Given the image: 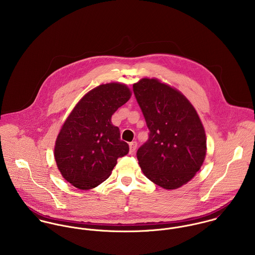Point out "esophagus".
I'll return each mask as SVG.
<instances>
[{
  "label": "esophagus",
  "mask_w": 255,
  "mask_h": 255,
  "mask_svg": "<svg viewBox=\"0 0 255 255\" xmlns=\"http://www.w3.org/2000/svg\"><path fill=\"white\" fill-rule=\"evenodd\" d=\"M136 147H137V142L136 141H132L129 143V152L130 154H133L136 150Z\"/></svg>",
  "instance_id": "esophagus-1"
}]
</instances>
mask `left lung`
<instances>
[{
	"label": "left lung",
	"mask_w": 255,
	"mask_h": 255,
	"mask_svg": "<svg viewBox=\"0 0 255 255\" xmlns=\"http://www.w3.org/2000/svg\"><path fill=\"white\" fill-rule=\"evenodd\" d=\"M149 137L137 150L138 164L151 182L176 189L189 182L206 155V135L190 102L177 89L156 78L133 84Z\"/></svg>",
	"instance_id": "obj_1"
}]
</instances>
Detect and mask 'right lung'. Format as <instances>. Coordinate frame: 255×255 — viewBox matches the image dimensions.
Returning a JSON list of instances; mask_svg holds the SVG:
<instances>
[{
    "instance_id": "add662e5",
    "label": "right lung",
    "mask_w": 255,
    "mask_h": 255,
    "mask_svg": "<svg viewBox=\"0 0 255 255\" xmlns=\"http://www.w3.org/2000/svg\"><path fill=\"white\" fill-rule=\"evenodd\" d=\"M129 88L119 82L101 84L85 94L63 125L55 145V160L66 181L91 189L106 181L117 160L128 153L111 118L128 101Z\"/></svg>"
}]
</instances>
